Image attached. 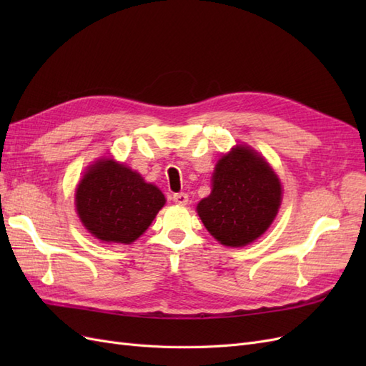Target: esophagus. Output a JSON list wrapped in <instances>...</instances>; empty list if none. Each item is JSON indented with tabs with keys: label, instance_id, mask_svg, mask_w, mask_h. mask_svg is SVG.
<instances>
[{
	"label": "esophagus",
	"instance_id": "esophagus-1",
	"mask_svg": "<svg viewBox=\"0 0 366 366\" xmlns=\"http://www.w3.org/2000/svg\"><path fill=\"white\" fill-rule=\"evenodd\" d=\"M172 200H174V203H177V204L184 206V204H187V202H189V197H187L186 192H179V194H174V195H172Z\"/></svg>",
	"mask_w": 366,
	"mask_h": 366
}]
</instances>
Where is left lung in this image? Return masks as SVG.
<instances>
[{
    "mask_svg": "<svg viewBox=\"0 0 366 366\" xmlns=\"http://www.w3.org/2000/svg\"><path fill=\"white\" fill-rule=\"evenodd\" d=\"M282 202V186L272 166L246 145L218 160L212 192L197 204L198 217L217 241L244 247L270 227Z\"/></svg>",
    "mask_w": 366,
    "mask_h": 366,
    "instance_id": "left-lung-1",
    "label": "left lung"
}]
</instances>
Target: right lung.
I'll return each mask as SVG.
<instances>
[{
    "instance_id": "add662e5",
    "label": "right lung",
    "mask_w": 366,
    "mask_h": 366,
    "mask_svg": "<svg viewBox=\"0 0 366 366\" xmlns=\"http://www.w3.org/2000/svg\"><path fill=\"white\" fill-rule=\"evenodd\" d=\"M164 203L156 184L109 157L88 166L74 194L85 229L97 239L119 244H131L143 235Z\"/></svg>"
}]
</instances>
